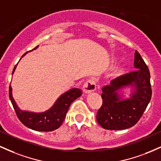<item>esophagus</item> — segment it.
I'll use <instances>...</instances> for the list:
<instances>
[{
  "mask_svg": "<svg viewBox=\"0 0 161 161\" xmlns=\"http://www.w3.org/2000/svg\"><path fill=\"white\" fill-rule=\"evenodd\" d=\"M96 86H97L96 81L94 79H90L84 83L82 89L86 93H90V92L95 91L96 89Z\"/></svg>",
  "mask_w": 161,
  "mask_h": 161,
  "instance_id": "esophagus-1",
  "label": "esophagus"
}]
</instances>
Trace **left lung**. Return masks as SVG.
<instances>
[{"label":"left lung","instance_id":"obj_1","mask_svg":"<svg viewBox=\"0 0 161 161\" xmlns=\"http://www.w3.org/2000/svg\"><path fill=\"white\" fill-rule=\"evenodd\" d=\"M136 70L113 79L102 88V105L96 119L101 127L109 130L129 129L138 123L150 102L152 95L148 67L136 51ZM132 85L134 91L130 99L122 100L119 91Z\"/></svg>","mask_w":161,"mask_h":161}]
</instances>
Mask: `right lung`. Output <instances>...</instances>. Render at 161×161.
<instances>
[{"label":"right lung","mask_w":161,"mask_h":161,"mask_svg":"<svg viewBox=\"0 0 161 161\" xmlns=\"http://www.w3.org/2000/svg\"><path fill=\"white\" fill-rule=\"evenodd\" d=\"M37 47L38 46L34 49ZM25 53H24L23 56ZM16 65L14 66L12 74L16 69ZM82 94V91L79 88H72L69 91L63 94L57 100L52 108L48 110L43 113H32L19 110L13 98L11 86L9 88V97L20 122L28 128L40 132H51L58 129L65 119L70 104L75 99L80 97Z\"/></svg>","instance_id":"obj_1"}]
</instances>
